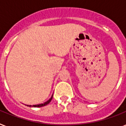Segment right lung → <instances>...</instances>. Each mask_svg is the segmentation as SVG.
<instances>
[{
  "mask_svg": "<svg viewBox=\"0 0 126 126\" xmlns=\"http://www.w3.org/2000/svg\"><path fill=\"white\" fill-rule=\"evenodd\" d=\"M52 98H53V95H52V96H51V97L50 99H49L48 101H47L46 102H45V103H41V104H38V105H33V106H29V105H27V106H29V107H43V106H46V105H47V104H49V103H50V101H51V99H52Z\"/></svg>",
  "mask_w": 126,
  "mask_h": 126,
  "instance_id": "obj_1",
  "label": "right lung"
}]
</instances>
